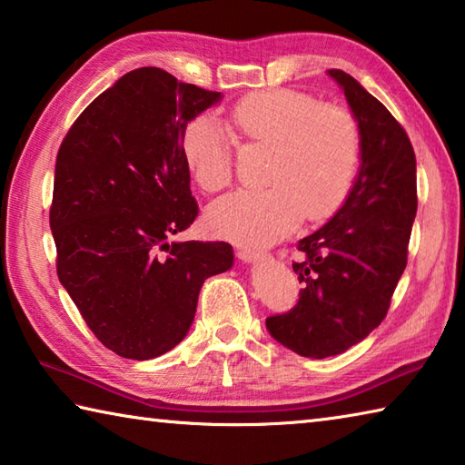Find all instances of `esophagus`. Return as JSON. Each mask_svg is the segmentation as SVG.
<instances>
[{"mask_svg": "<svg viewBox=\"0 0 465 465\" xmlns=\"http://www.w3.org/2000/svg\"><path fill=\"white\" fill-rule=\"evenodd\" d=\"M266 254H262V252L258 250H250V248H238V258L242 262H258L262 261Z\"/></svg>", "mask_w": 465, "mask_h": 465, "instance_id": "1", "label": "esophagus"}]
</instances>
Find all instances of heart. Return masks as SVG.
Masks as SVG:
<instances>
[{
    "label": "heart",
    "mask_w": 465,
    "mask_h": 465,
    "mask_svg": "<svg viewBox=\"0 0 465 465\" xmlns=\"http://www.w3.org/2000/svg\"><path fill=\"white\" fill-rule=\"evenodd\" d=\"M235 135L271 145L264 191H238L211 204L209 230L246 246H266L308 219H324L341 207L357 174L361 139L351 113L318 106L289 90L243 96L227 114ZM183 157L194 183L217 193L232 183V141L211 119L199 116L183 131Z\"/></svg>",
    "instance_id": "heart-1"
}]
</instances>
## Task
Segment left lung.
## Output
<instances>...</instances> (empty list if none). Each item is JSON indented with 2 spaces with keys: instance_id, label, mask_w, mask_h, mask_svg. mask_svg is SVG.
I'll use <instances>...</instances> for the list:
<instances>
[{
  "instance_id": "8db88e82",
  "label": "left lung",
  "mask_w": 465,
  "mask_h": 465,
  "mask_svg": "<svg viewBox=\"0 0 465 465\" xmlns=\"http://www.w3.org/2000/svg\"><path fill=\"white\" fill-rule=\"evenodd\" d=\"M328 75L357 121L359 174L334 217L297 243V305L266 318L274 341L312 359L341 355L381 324L406 269L419 204L416 157L402 124L355 77L341 69Z\"/></svg>"
}]
</instances>
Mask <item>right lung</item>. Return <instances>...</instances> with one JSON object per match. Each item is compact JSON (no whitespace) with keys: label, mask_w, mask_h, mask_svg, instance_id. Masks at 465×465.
I'll use <instances>...</instances> for the list:
<instances>
[{"label":"right lung","mask_w":465,"mask_h":465,"mask_svg":"<svg viewBox=\"0 0 465 465\" xmlns=\"http://www.w3.org/2000/svg\"><path fill=\"white\" fill-rule=\"evenodd\" d=\"M219 100L222 92L160 67L133 69L77 116L59 147L49 213L57 274L119 357L174 349L204 279L233 264L225 242H170L199 215L183 131Z\"/></svg>","instance_id":"add662e5"}]
</instances>
